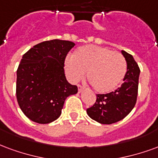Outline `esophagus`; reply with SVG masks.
I'll list each match as a JSON object with an SVG mask.
<instances>
[{"label": "esophagus", "instance_id": "34e87169", "mask_svg": "<svg viewBox=\"0 0 158 158\" xmlns=\"http://www.w3.org/2000/svg\"><path fill=\"white\" fill-rule=\"evenodd\" d=\"M84 89V87L82 86H81V85H78V92L81 93V92H82V90Z\"/></svg>", "mask_w": 158, "mask_h": 158}]
</instances>
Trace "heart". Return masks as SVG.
<instances>
[{
	"instance_id": "heart-1",
	"label": "heart",
	"mask_w": 158,
	"mask_h": 158,
	"mask_svg": "<svg viewBox=\"0 0 158 158\" xmlns=\"http://www.w3.org/2000/svg\"><path fill=\"white\" fill-rule=\"evenodd\" d=\"M66 77L72 83L84 77L93 89L100 93L114 90L120 84L126 71L125 57L118 52L96 45H84L75 51L72 58L65 61Z\"/></svg>"
}]
</instances>
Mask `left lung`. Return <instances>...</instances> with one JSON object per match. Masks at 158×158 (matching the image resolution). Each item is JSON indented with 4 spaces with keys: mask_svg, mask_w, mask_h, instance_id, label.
<instances>
[{
    "mask_svg": "<svg viewBox=\"0 0 158 158\" xmlns=\"http://www.w3.org/2000/svg\"><path fill=\"white\" fill-rule=\"evenodd\" d=\"M127 64L124 83L107 94H97L96 103L87 109V115L100 124L110 125L121 120L135 107L138 93L140 68L133 56L121 51Z\"/></svg>",
    "mask_w": 158,
    "mask_h": 158,
    "instance_id": "8db88e82",
    "label": "left lung"
}]
</instances>
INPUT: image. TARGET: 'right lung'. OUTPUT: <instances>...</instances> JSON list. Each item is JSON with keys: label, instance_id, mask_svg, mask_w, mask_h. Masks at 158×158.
I'll use <instances>...</instances> for the list:
<instances>
[{"label": "right lung", "instance_id": "add662e5", "mask_svg": "<svg viewBox=\"0 0 158 158\" xmlns=\"http://www.w3.org/2000/svg\"><path fill=\"white\" fill-rule=\"evenodd\" d=\"M71 41L40 43L24 54L17 71V99L27 118L49 124L60 116L66 98L78 92L65 78V60Z\"/></svg>", "mask_w": 158, "mask_h": 158}]
</instances>
